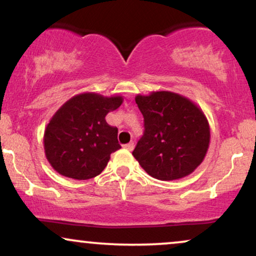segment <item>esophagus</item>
I'll list each match as a JSON object with an SVG mask.
<instances>
[{
    "mask_svg": "<svg viewBox=\"0 0 256 256\" xmlns=\"http://www.w3.org/2000/svg\"><path fill=\"white\" fill-rule=\"evenodd\" d=\"M123 147H124L126 150H134V142H129L127 144H124Z\"/></svg>",
    "mask_w": 256,
    "mask_h": 256,
    "instance_id": "1",
    "label": "esophagus"
}]
</instances>
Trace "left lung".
I'll list each match as a JSON object with an SVG mask.
<instances>
[{"label":"left lung","instance_id":"left-lung-1","mask_svg":"<svg viewBox=\"0 0 256 256\" xmlns=\"http://www.w3.org/2000/svg\"><path fill=\"white\" fill-rule=\"evenodd\" d=\"M142 112L144 133L133 156L148 174L176 180L203 162L210 144L206 116L197 104L171 91L135 97Z\"/></svg>","mask_w":256,"mask_h":256}]
</instances>
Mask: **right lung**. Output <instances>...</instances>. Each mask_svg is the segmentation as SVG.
<instances>
[{
	"instance_id": "add662e5",
	"label": "right lung",
	"mask_w": 256,
	"mask_h": 256,
	"mask_svg": "<svg viewBox=\"0 0 256 256\" xmlns=\"http://www.w3.org/2000/svg\"><path fill=\"white\" fill-rule=\"evenodd\" d=\"M122 102V96L84 92L56 110L45 129L44 148L59 174L86 180L106 168L110 154L121 148L118 128L109 126L106 116Z\"/></svg>"
}]
</instances>
